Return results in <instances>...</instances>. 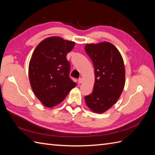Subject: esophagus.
I'll return each mask as SVG.
<instances>
[{"instance_id":"34e87169","label":"esophagus","mask_w":155,"mask_h":155,"mask_svg":"<svg viewBox=\"0 0 155 155\" xmlns=\"http://www.w3.org/2000/svg\"><path fill=\"white\" fill-rule=\"evenodd\" d=\"M82 83H83V78H79L78 79V84H81Z\"/></svg>"}]
</instances>
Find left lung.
Returning <instances> with one entry per match:
<instances>
[{"mask_svg": "<svg viewBox=\"0 0 155 155\" xmlns=\"http://www.w3.org/2000/svg\"><path fill=\"white\" fill-rule=\"evenodd\" d=\"M84 49L93 61L95 75L93 91L85 96V103L94 113H103L113 106L123 91V59L115 46L108 42L87 44Z\"/></svg>", "mask_w": 155, "mask_h": 155, "instance_id": "left-lung-1", "label": "left lung"}]
</instances>
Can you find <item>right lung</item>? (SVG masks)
Instances as JSON below:
<instances>
[{
  "mask_svg": "<svg viewBox=\"0 0 155 155\" xmlns=\"http://www.w3.org/2000/svg\"><path fill=\"white\" fill-rule=\"evenodd\" d=\"M74 42L51 37L42 41L32 53L28 66L31 86L38 100L47 107L61 103L77 84L69 77L70 62L67 54Z\"/></svg>",
  "mask_w": 155,
  "mask_h": 155,
  "instance_id": "right-lung-1",
  "label": "right lung"
}]
</instances>
